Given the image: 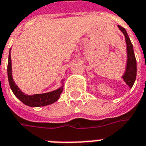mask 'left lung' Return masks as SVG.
<instances>
[{
    "mask_svg": "<svg viewBox=\"0 0 146 146\" xmlns=\"http://www.w3.org/2000/svg\"><path fill=\"white\" fill-rule=\"evenodd\" d=\"M118 27L122 31L123 35L125 36L126 44H127V62L126 66V71L122 78L125 83L130 88H132L134 83L136 79V74H137V63H136V58H135L133 45H132L131 40L129 38L128 35L126 30L121 26L118 25Z\"/></svg>",
    "mask_w": 146,
    "mask_h": 146,
    "instance_id": "1",
    "label": "left lung"
}]
</instances>
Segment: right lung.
Wrapping results in <instances>:
<instances>
[{
  "label": "right lung",
  "instance_id": "obj_1",
  "mask_svg": "<svg viewBox=\"0 0 146 146\" xmlns=\"http://www.w3.org/2000/svg\"><path fill=\"white\" fill-rule=\"evenodd\" d=\"M11 51V50H10ZM8 78L9 85L11 88V91L13 92L14 95L20 100L23 103L27 105L28 106L31 107H40V106H48L52 103H54L59 98L61 93L63 90V85L55 91L44 93V94H36L33 95H28L24 94L23 92L21 91L20 89L18 88V86L15 84L12 74H11V54L9 52L8 56ZM64 80H62L63 84Z\"/></svg>",
  "mask_w": 146,
  "mask_h": 146
}]
</instances>
